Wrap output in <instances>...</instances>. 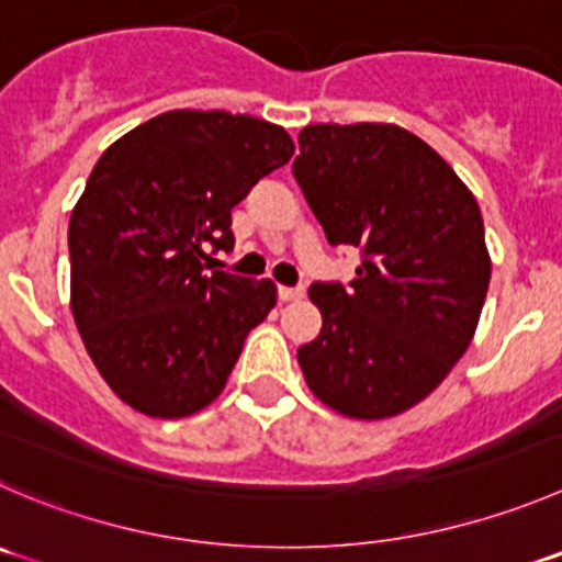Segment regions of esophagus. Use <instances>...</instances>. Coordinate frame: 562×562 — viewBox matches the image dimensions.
<instances>
[{
    "instance_id": "34e87169",
    "label": "esophagus",
    "mask_w": 562,
    "mask_h": 562,
    "mask_svg": "<svg viewBox=\"0 0 562 562\" xmlns=\"http://www.w3.org/2000/svg\"><path fill=\"white\" fill-rule=\"evenodd\" d=\"M278 297L281 301H301L303 286H278Z\"/></svg>"
}]
</instances>
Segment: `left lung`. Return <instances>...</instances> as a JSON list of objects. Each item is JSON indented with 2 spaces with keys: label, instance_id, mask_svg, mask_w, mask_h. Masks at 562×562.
Segmentation results:
<instances>
[{
  "label": "left lung",
  "instance_id": "obj_1",
  "mask_svg": "<svg viewBox=\"0 0 562 562\" xmlns=\"http://www.w3.org/2000/svg\"><path fill=\"white\" fill-rule=\"evenodd\" d=\"M297 184L330 245L361 250L350 284H312L319 336L297 350L314 397L350 419L414 408L467 352L491 281L472 190L394 124H314Z\"/></svg>",
  "mask_w": 562,
  "mask_h": 562
}]
</instances>
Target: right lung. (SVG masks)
I'll return each instance as SVG.
<instances>
[{
    "label": "right lung",
    "mask_w": 562,
    "mask_h": 562,
    "mask_svg": "<svg viewBox=\"0 0 562 562\" xmlns=\"http://www.w3.org/2000/svg\"><path fill=\"white\" fill-rule=\"evenodd\" d=\"M292 154L284 126L223 110L162 112L101 154L68 223L71 312L126 405L181 419L226 389L276 284L206 272V250L232 248V210Z\"/></svg>",
    "instance_id": "right-lung-1"
}]
</instances>
